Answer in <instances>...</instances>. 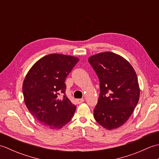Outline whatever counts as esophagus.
I'll return each instance as SVG.
<instances>
[{
    "mask_svg": "<svg viewBox=\"0 0 159 159\" xmlns=\"http://www.w3.org/2000/svg\"><path fill=\"white\" fill-rule=\"evenodd\" d=\"M84 102V99L83 98H81V99H77L76 100V102L78 104H81Z\"/></svg>",
    "mask_w": 159,
    "mask_h": 159,
    "instance_id": "esophagus-1",
    "label": "esophagus"
}]
</instances>
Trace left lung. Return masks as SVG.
Returning a JSON list of instances; mask_svg holds the SVG:
<instances>
[{
  "instance_id": "obj_1",
  "label": "left lung",
  "mask_w": 159,
  "mask_h": 159,
  "mask_svg": "<svg viewBox=\"0 0 159 159\" xmlns=\"http://www.w3.org/2000/svg\"><path fill=\"white\" fill-rule=\"evenodd\" d=\"M88 61L100 80L94 118L106 129H116L129 119L139 101L137 74L126 59L111 52L96 54Z\"/></svg>"
}]
</instances>
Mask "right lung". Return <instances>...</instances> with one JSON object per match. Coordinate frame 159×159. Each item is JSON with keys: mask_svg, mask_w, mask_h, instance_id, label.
I'll list each match as a JSON object with an SVG mask.
<instances>
[{"mask_svg": "<svg viewBox=\"0 0 159 159\" xmlns=\"http://www.w3.org/2000/svg\"><path fill=\"white\" fill-rule=\"evenodd\" d=\"M79 59L50 54L39 59L24 80L22 92L26 107L33 116L50 129H61L72 119L76 111L65 94V80Z\"/></svg>", "mask_w": 159, "mask_h": 159, "instance_id": "obj_1", "label": "right lung"}]
</instances>
